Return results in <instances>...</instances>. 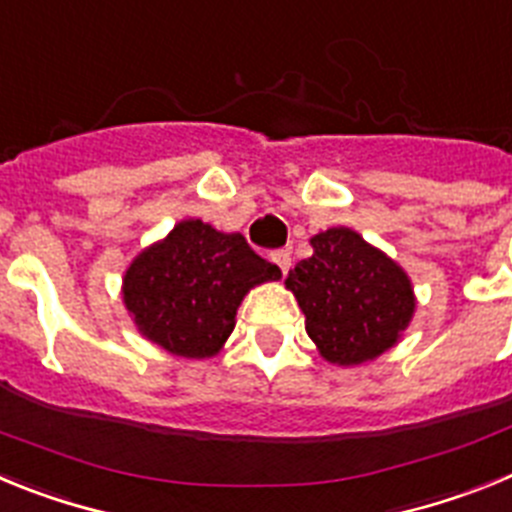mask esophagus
Wrapping results in <instances>:
<instances>
[{"instance_id":"1","label":"esophagus","mask_w":512,"mask_h":512,"mask_svg":"<svg viewBox=\"0 0 512 512\" xmlns=\"http://www.w3.org/2000/svg\"><path fill=\"white\" fill-rule=\"evenodd\" d=\"M271 261L279 266V271H282V274H287L289 266H292V256H289V251H284V248L282 251L271 253Z\"/></svg>"}]
</instances>
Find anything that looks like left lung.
<instances>
[{"label": "left lung", "mask_w": 512, "mask_h": 512, "mask_svg": "<svg viewBox=\"0 0 512 512\" xmlns=\"http://www.w3.org/2000/svg\"><path fill=\"white\" fill-rule=\"evenodd\" d=\"M310 246V259H302L284 282L305 312L307 336L330 364L377 359L413 320L408 274L351 228L312 235Z\"/></svg>", "instance_id": "8db88e82"}]
</instances>
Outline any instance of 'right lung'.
I'll return each instance as SVG.
<instances>
[{
  "mask_svg": "<svg viewBox=\"0 0 512 512\" xmlns=\"http://www.w3.org/2000/svg\"><path fill=\"white\" fill-rule=\"evenodd\" d=\"M279 277V266L261 259L241 233L182 220L135 256L122 277V300L148 341L184 359H210L233 333L243 297Z\"/></svg>",
  "mask_w": 512,
  "mask_h": 512,
  "instance_id": "obj_1",
  "label": "right lung"
}]
</instances>
